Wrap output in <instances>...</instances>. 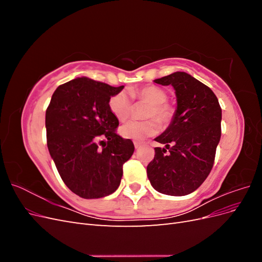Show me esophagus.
Masks as SVG:
<instances>
[{"label":"esophagus","mask_w":262,"mask_h":262,"mask_svg":"<svg viewBox=\"0 0 262 262\" xmlns=\"http://www.w3.org/2000/svg\"><path fill=\"white\" fill-rule=\"evenodd\" d=\"M142 145V143H141V142H134V147H136V148H139L140 146Z\"/></svg>","instance_id":"1"}]
</instances>
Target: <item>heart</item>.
<instances>
[{"label":"heart","instance_id":"heart-1","mask_svg":"<svg viewBox=\"0 0 262 262\" xmlns=\"http://www.w3.org/2000/svg\"><path fill=\"white\" fill-rule=\"evenodd\" d=\"M132 99L145 102V120H130L120 126L121 136L125 139L143 140L154 136L160 130V122L163 125H168L175 118L176 109L167 101V93L155 85H146L130 92ZM108 107L119 120H124L131 114L132 101L124 92H119L109 98Z\"/></svg>","mask_w":262,"mask_h":262}]
</instances>
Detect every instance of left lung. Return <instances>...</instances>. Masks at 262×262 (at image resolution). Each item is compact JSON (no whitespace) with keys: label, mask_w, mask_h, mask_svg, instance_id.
<instances>
[{"label":"left lung","mask_w":262,"mask_h":262,"mask_svg":"<svg viewBox=\"0 0 262 262\" xmlns=\"http://www.w3.org/2000/svg\"><path fill=\"white\" fill-rule=\"evenodd\" d=\"M176 91L177 110L168 129L156 142L147 177L158 192L186 195L207 179L221 139L222 109L210 87L185 72H175L154 81Z\"/></svg>","instance_id":"obj_1"}]
</instances>
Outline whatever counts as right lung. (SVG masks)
<instances>
[{
  "mask_svg": "<svg viewBox=\"0 0 262 262\" xmlns=\"http://www.w3.org/2000/svg\"><path fill=\"white\" fill-rule=\"evenodd\" d=\"M123 86L78 77L54 91L46 110L47 145L67 187L84 199L116 191L133 142L117 133L109 98Z\"/></svg>",
  "mask_w": 262,
  "mask_h": 262,
  "instance_id": "right-lung-1",
  "label": "right lung"
}]
</instances>
